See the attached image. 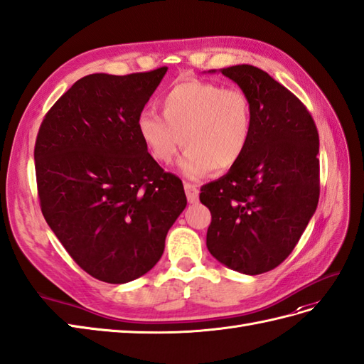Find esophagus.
<instances>
[{
  "instance_id": "obj_1",
  "label": "esophagus",
  "mask_w": 364,
  "mask_h": 364,
  "mask_svg": "<svg viewBox=\"0 0 364 364\" xmlns=\"http://www.w3.org/2000/svg\"><path fill=\"white\" fill-rule=\"evenodd\" d=\"M184 192L186 197H188L189 203H197L198 201V188L192 183H184Z\"/></svg>"
}]
</instances>
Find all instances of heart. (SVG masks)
Masks as SVG:
<instances>
[{
    "label": "heart",
    "mask_w": 364,
    "mask_h": 364,
    "mask_svg": "<svg viewBox=\"0 0 364 364\" xmlns=\"http://www.w3.org/2000/svg\"><path fill=\"white\" fill-rule=\"evenodd\" d=\"M161 114L139 112L136 134L156 163L169 164L181 144L180 171L201 178L240 163L252 136V107L246 93L212 81L188 78L160 100Z\"/></svg>",
    "instance_id": "1"
}]
</instances>
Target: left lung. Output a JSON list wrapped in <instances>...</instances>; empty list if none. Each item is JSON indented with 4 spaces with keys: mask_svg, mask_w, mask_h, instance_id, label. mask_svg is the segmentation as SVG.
Wrapping results in <instances>:
<instances>
[{
    "mask_svg": "<svg viewBox=\"0 0 364 364\" xmlns=\"http://www.w3.org/2000/svg\"><path fill=\"white\" fill-rule=\"evenodd\" d=\"M221 73L247 95L254 126L240 163L201 188L212 215L206 245L229 269L258 275L289 257L318 204V132L303 102L267 72L238 64Z\"/></svg>",
    "mask_w": 364,
    "mask_h": 364,
    "instance_id": "obj_1",
    "label": "left lung"
}]
</instances>
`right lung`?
Here are the masks:
<instances>
[{"mask_svg": "<svg viewBox=\"0 0 364 364\" xmlns=\"http://www.w3.org/2000/svg\"><path fill=\"white\" fill-rule=\"evenodd\" d=\"M167 68L82 77L46 114L35 143L41 212L82 271L110 284L158 263L186 200L136 134Z\"/></svg>", "mask_w": 364, "mask_h": 364, "instance_id": "add662e5", "label": "right lung"}]
</instances>
